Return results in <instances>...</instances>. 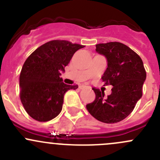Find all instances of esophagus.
Returning a JSON list of instances; mask_svg holds the SVG:
<instances>
[{
  "instance_id": "1",
  "label": "esophagus",
  "mask_w": 160,
  "mask_h": 160,
  "mask_svg": "<svg viewBox=\"0 0 160 160\" xmlns=\"http://www.w3.org/2000/svg\"><path fill=\"white\" fill-rule=\"evenodd\" d=\"M85 88H86V87H85V86H83V85H81V86H80V87H79V88H80V90H83V89H84Z\"/></svg>"
}]
</instances>
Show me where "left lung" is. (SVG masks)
Segmentation results:
<instances>
[{"label": "left lung", "instance_id": "1", "mask_svg": "<svg viewBox=\"0 0 160 160\" xmlns=\"http://www.w3.org/2000/svg\"><path fill=\"white\" fill-rule=\"evenodd\" d=\"M96 52L107 59L108 67L101 78L104 85H112L113 88L108 98L93 88L96 98L87 109L100 122L117 123L129 115L142 98L146 70L140 56L121 42L98 44Z\"/></svg>", "mask_w": 160, "mask_h": 160}]
</instances>
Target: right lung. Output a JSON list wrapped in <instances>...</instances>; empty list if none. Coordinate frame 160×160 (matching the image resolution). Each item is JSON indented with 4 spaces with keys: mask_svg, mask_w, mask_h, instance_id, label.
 <instances>
[{
    "mask_svg": "<svg viewBox=\"0 0 160 160\" xmlns=\"http://www.w3.org/2000/svg\"><path fill=\"white\" fill-rule=\"evenodd\" d=\"M84 46L65 40H52L35 49L25 60L19 78L20 98L25 111L38 122H48L59 115L64 94L77 85L63 83L65 72L74 53Z\"/></svg>",
    "mask_w": 160,
    "mask_h": 160,
    "instance_id": "1",
    "label": "right lung"
}]
</instances>
